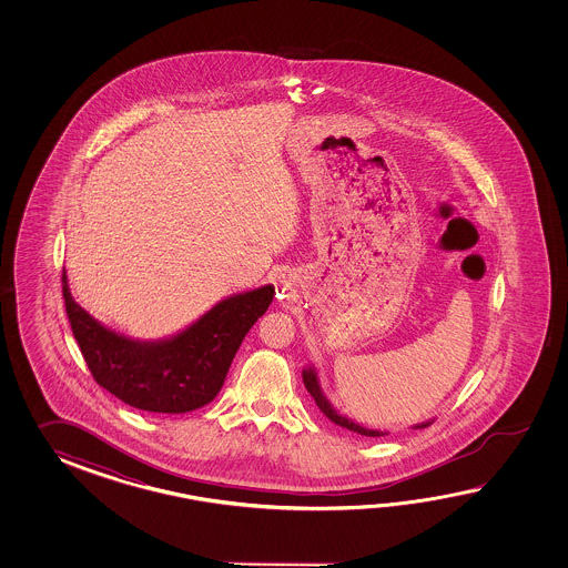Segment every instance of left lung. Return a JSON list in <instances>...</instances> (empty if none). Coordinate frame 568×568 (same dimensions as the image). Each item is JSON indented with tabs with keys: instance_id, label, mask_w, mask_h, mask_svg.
Returning a JSON list of instances; mask_svg holds the SVG:
<instances>
[{
	"instance_id": "left-lung-1",
	"label": "left lung",
	"mask_w": 568,
	"mask_h": 568,
	"mask_svg": "<svg viewBox=\"0 0 568 568\" xmlns=\"http://www.w3.org/2000/svg\"><path fill=\"white\" fill-rule=\"evenodd\" d=\"M302 382H304V386L308 389V394L313 396L314 402H316V406L321 408V412L325 414L328 420H333V423L338 424V426H343V428H347V430H353V433H357V435L362 436H386V430H374V428H367V426H363V424L355 423V420H351L347 418L345 414H341V412L328 402V398L325 396V392H323V387H321V379H318V372H316V367L314 365H308V367H304L302 369ZM435 423V420H426V423L414 424L412 428H426V426H430V424Z\"/></svg>"
}]
</instances>
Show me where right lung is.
I'll use <instances>...</instances> for the list:
<instances>
[{
  "label": "right lung",
  "mask_w": 568,
  "mask_h": 568,
  "mask_svg": "<svg viewBox=\"0 0 568 568\" xmlns=\"http://www.w3.org/2000/svg\"><path fill=\"white\" fill-rule=\"evenodd\" d=\"M62 296L99 386L138 410L182 414L217 396L243 337L272 304L274 286L227 296L186 328L158 341L125 337L101 325L74 301L64 270Z\"/></svg>",
  "instance_id": "1"
}]
</instances>
